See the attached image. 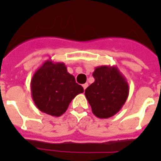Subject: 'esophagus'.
<instances>
[{
	"label": "esophagus",
	"instance_id": "34e87169",
	"mask_svg": "<svg viewBox=\"0 0 161 161\" xmlns=\"http://www.w3.org/2000/svg\"><path fill=\"white\" fill-rule=\"evenodd\" d=\"M87 87H88V83H84V84H83V89H84V90H85Z\"/></svg>",
	"mask_w": 161,
	"mask_h": 161
}]
</instances>
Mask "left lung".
I'll list each match as a JSON object with an SVG mask.
<instances>
[{
  "label": "left lung",
  "instance_id": "obj_1",
  "mask_svg": "<svg viewBox=\"0 0 161 161\" xmlns=\"http://www.w3.org/2000/svg\"><path fill=\"white\" fill-rule=\"evenodd\" d=\"M95 81L85 90L92 112L99 119L116 114L129 96V84L117 67L99 66L93 73Z\"/></svg>",
  "mask_w": 161,
  "mask_h": 161
}]
</instances>
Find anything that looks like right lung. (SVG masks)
Returning a JSON list of instances; mask_svg holds the SVG:
<instances>
[{"mask_svg": "<svg viewBox=\"0 0 161 161\" xmlns=\"http://www.w3.org/2000/svg\"><path fill=\"white\" fill-rule=\"evenodd\" d=\"M31 98L36 108L47 114L59 117L83 88L76 83L63 63L47 60L35 72L31 80Z\"/></svg>", "mask_w": 161, "mask_h": 161, "instance_id": "right-lung-1", "label": "right lung"}]
</instances>
